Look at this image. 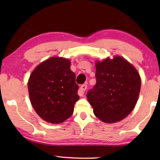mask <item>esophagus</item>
<instances>
[{
	"label": "esophagus",
	"mask_w": 160,
	"mask_h": 160,
	"mask_svg": "<svg viewBox=\"0 0 160 160\" xmlns=\"http://www.w3.org/2000/svg\"><path fill=\"white\" fill-rule=\"evenodd\" d=\"M87 89V86L86 84H83L81 86V87L78 89V94L79 96H84V92L86 91V89Z\"/></svg>",
	"instance_id": "obj_1"
}]
</instances>
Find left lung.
<instances>
[{
	"mask_svg": "<svg viewBox=\"0 0 160 160\" xmlns=\"http://www.w3.org/2000/svg\"><path fill=\"white\" fill-rule=\"evenodd\" d=\"M96 84L87 94L98 119L106 123L119 122L135 108L141 78L132 65L121 57L95 62Z\"/></svg>",
	"mask_w": 160,
	"mask_h": 160,
	"instance_id": "left-lung-1",
	"label": "left lung"
}]
</instances>
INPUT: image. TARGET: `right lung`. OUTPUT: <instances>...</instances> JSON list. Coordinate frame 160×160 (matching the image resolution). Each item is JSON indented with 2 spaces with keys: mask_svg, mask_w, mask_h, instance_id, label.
I'll return each instance as SVG.
<instances>
[{
  "mask_svg": "<svg viewBox=\"0 0 160 160\" xmlns=\"http://www.w3.org/2000/svg\"><path fill=\"white\" fill-rule=\"evenodd\" d=\"M68 59L53 57L43 61L32 72L28 92L34 110L44 121L60 124L73 113L79 99L76 75Z\"/></svg>",
  "mask_w": 160,
  "mask_h": 160,
  "instance_id": "right-lung-1",
  "label": "right lung"
}]
</instances>
